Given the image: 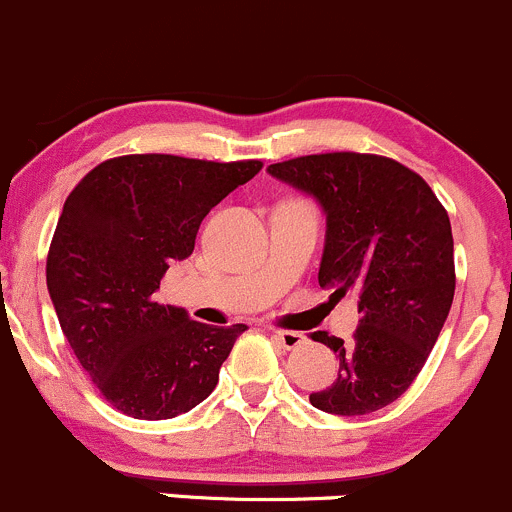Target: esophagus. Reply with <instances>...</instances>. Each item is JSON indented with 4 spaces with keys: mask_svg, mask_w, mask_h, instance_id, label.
Wrapping results in <instances>:
<instances>
[{
    "mask_svg": "<svg viewBox=\"0 0 512 512\" xmlns=\"http://www.w3.org/2000/svg\"><path fill=\"white\" fill-rule=\"evenodd\" d=\"M273 341H276L281 348H286V351H293V348L303 346L306 338H303V333L298 331H273Z\"/></svg>",
    "mask_w": 512,
    "mask_h": 512,
    "instance_id": "obj_1",
    "label": "esophagus"
}]
</instances>
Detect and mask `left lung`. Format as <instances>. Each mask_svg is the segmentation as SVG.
Returning <instances> with one entry per match:
<instances>
[{
    "label": "left lung",
    "mask_w": 512,
    "mask_h": 512,
    "mask_svg": "<svg viewBox=\"0 0 512 512\" xmlns=\"http://www.w3.org/2000/svg\"><path fill=\"white\" fill-rule=\"evenodd\" d=\"M326 211L318 283L358 296L353 341L313 333L338 356L333 386L311 406L336 416L381 411L411 388L448 318L455 293L453 231L421 174L378 154L331 151L268 166Z\"/></svg>",
    "instance_id": "1"
}]
</instances>
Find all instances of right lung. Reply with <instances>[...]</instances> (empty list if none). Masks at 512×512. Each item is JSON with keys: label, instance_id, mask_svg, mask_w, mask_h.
I'll return each mask as SVG.
<instances>
[{"label": "right lung", "instance_id": "add662e5", "mask_svg": "<svg viewBox=\"0 0 512 512\" xmlns=\"http://www.w3.org/2000/svg\"><path fill=\"white\" fill-rule=\"evenodd\" d=\"M263 161L126 154L101 161L64 201L47 256L59 326L101 396L131 418L164 421L219 383L244 323L191 321L154 298L189 258L204 216Z\"/></svg>", "mask_w": 512, "mask_h": 512}]
</instances>
